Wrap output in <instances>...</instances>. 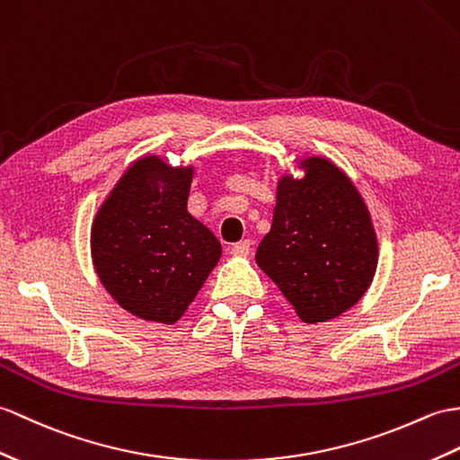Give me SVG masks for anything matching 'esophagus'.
<instances>
[{"instance_id":"esophagus-1","label":"esophagus","mask_w":460,"mask_h":460,"mask_svg":"<svg viewBox=\"0 0 460 460\" xmlns=\"http://www.w3.org/2000/svg\"><path fill=\"white\" fill-rule=\"evenodd\" d=\"M251 244H252V243H251L249 239L234 243L233 247H231V254H233V256H247V254L251 252Z\"/></svg>"}]
</instances>
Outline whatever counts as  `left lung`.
I'll list each match as a JSON object with an SVG mask.
<instances>
[{
    "label": "left lung",
    "instance_id": "1",
    "mask_svg": "<svg viewBox=\"0 0 460 460\" xmlns=\"http://www.w3.org/2000/svg\"><path fill=\"white\" fill-rule=\"evenodd\" d=\"M276 184L270 231L256 264L304 323H325L357 305L375 280L378 237L367 201L333 160L305 155Z\"/></svg>",
    "mask_w": 460,
    "mask_h": 460
}]
</instances>
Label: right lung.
I'll return each instance as SVG.
<instances>
[{"label": "right lung", "mask_w": 460, "mask_h": 460, "mask_svg": "<svg viewBox=\"0 0 460 460\" xmlns=\"http://www.w3.org/2000/svg\"><path fill=\"white\" fill-rule=\"evenodd\" d=\"M194 166L145 155L95 211L93 270L125 312L172 325L221 259V243L188 211Z\"/></svg>", "instance_id": "right-lung-1"}]
</instances>
